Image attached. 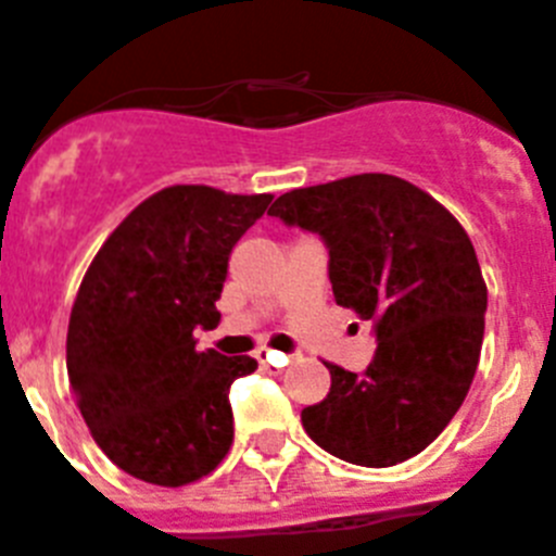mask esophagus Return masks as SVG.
Segmentation results:
<instances>
[{
    "instance_id": "1",
    "label": "esophagus",
    "mask_w": 556,
    "mask_h": 556,
    "mask_svg": "<svg viewBox=\"0 0 556 556\" xmlns=\"http://www.w3.org/2000/svg\"><path fill=\"white\" fill-rule=\"evenodd\" d=\"M255 358H258V365L264 367V370H283V367L289 365V356H283V353H275V351H267V348H258L255 351Z\"/></svg>"
}]
</instances>
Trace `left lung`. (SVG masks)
<instances>
[{
  "label": "left lung",
  "mask_w": 556,
  "mask_h": 556,
  "mask_svg": "<svg viewBox=\"0 0 556 556\" xmlns=\"http://www.w3.org/2000/svg\"><path fill=\"white\" fill-rule=\"evenodd\" d=\"M273 217L320 233L339 306L376 323L365 372L331 365V390L301 412L339 459L390 468L431 445L468 395L479 365L488 283L456 217L395 175L365 172L292 189Z\"/></svg>",
  "instance_id": "1"
}]
</instances>
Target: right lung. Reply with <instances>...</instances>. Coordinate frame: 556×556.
<instances>
[{
  "label": "right lung",
  "instance_id": "1",
  "mask_svg": "<svg viewBox=\"0 0 556 556\" xmlns=\"http://www.w3.org/2000/svg\"><path fill=\"white\" fill-rule=\"evenodd\" d=\"M273 194L169 186L139 203L86 269L66 333L68 384L102 454L159 488L217 468L233 443L228 390L258 367L198 351L228 255Z\"/></svg>",
  "mask_w": 556,
  "mask_h": 556
}]
</instances>
